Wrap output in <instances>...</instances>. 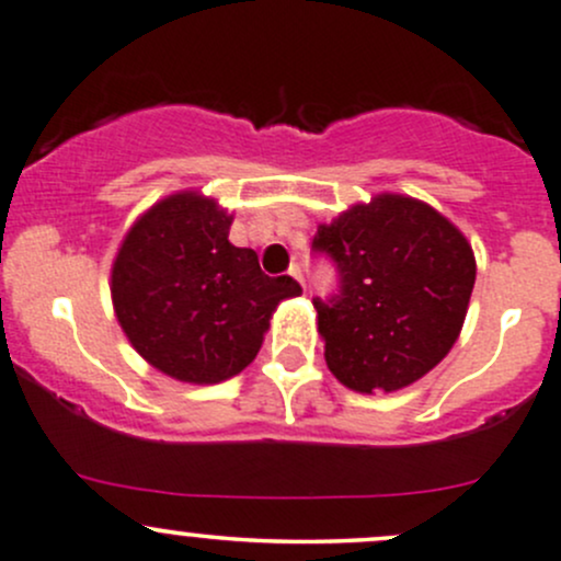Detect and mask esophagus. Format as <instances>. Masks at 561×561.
<instances>
[{"label":"esophagus","mask_w":561,"mask_h":561,"mask_svg":"<svg viewBox=\"0 0 561 561\" xmlns=\"http://www.w3.org/2000/svg\"><path fill=\"white\" fill-rule=\"evenodd\" d=\"M287 274H290L293 279H296V282H300V285H304V271H300V265H298V263H293V265H290V271H287Z\"/></svg>","instance_id":"34e87169"}]
</instances>
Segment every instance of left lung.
I'll list each match as a JSON object with an SVG mask.
<instances>
[{
    "instance_id": "left-lung-1",
    "label": "left lung",
    "mask_w": 561,
    "mask_h": 561,
    "mask_svg": "<svg viewBox=\"0 0 561 561\" xmlns=\"http://www.w3.org/2000/svg\"><path fill=\"white\" fill-rule=\"evenodd\" d=\"M311 252L339 274V290L314 298V309L341 385L394 392L449 355L468 314L476 257L433 206L405 196L357 204L317 228Z\"/></svg>"
}]
</instances>
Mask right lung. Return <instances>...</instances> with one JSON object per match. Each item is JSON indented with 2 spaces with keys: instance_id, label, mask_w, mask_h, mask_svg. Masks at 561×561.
Listing matches in <instances>:
<instances>
[{
  "instance_id": "1",
  "label": "right lung",
  "mask_w": 561,
  "mask_h": 561,
  "mask_svg": "<svg viewBox=\"0 0 561 561\" xmlns=\"http://www.w3.org/2000/svg\"><path fill=\"white\" fill-rule=\"evenodd\" d=\"M211 198L176 193L141 215L112 265V304L134 350L163 374L217 385L241 374L263 344L293 276H268L255 250L228 241Z\"/></svg>"
}]
</instances>
